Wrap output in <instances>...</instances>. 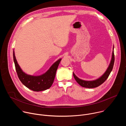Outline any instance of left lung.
Segmentation results:
<instances>
[{"mask_svg": "<svg viewBox=\"0 0 126 126\" xmlns=\"http://www.w3.org/2000/svg\"><path fill=\"white\" fill-rule=\"evenodd\" d=\"M114 61H115V57H114V46H113V51L112 53V59H111L110 64L108 68H107L105 73L101 77L93 81H85L78 78L74 73H73V76L75 80L77 81V82L83 87L88 88H94L97 87L100 85H101L102 84H103L107 80V79L108 78L110 74L111 73V71L113 69Z\"/></svg>", "mask_w": 126, "mask_h": 126, "instance_id": "left-lung-1", "label": "left lung"}]
</instances>
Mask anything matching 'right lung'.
<instances>
[{
    "mask_svg": "<svg viewBox=\"0 0 126 126\" xmlns=\"http://www.w3.org/2000/svg\"><path fill=\"white\" fill-rule=\"evenodd\" d=\"M13 55L18 77L25 86L32 91L36 92L44 91L51 87L54 80L56 71L61 59H59L54 63L44 74L34 76L27 75L23 72L17 62L14 51Z\"/></svg>",
    "mask_w": 126,
    "mask_h": 126,
    "instance_id": "right-lung-1",
    "label": "right lung"
}]
</instances>
